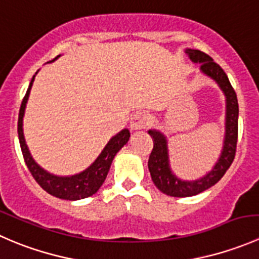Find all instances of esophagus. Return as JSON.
Segmentation results:
<instances>
[{"label": "esophagus", "mask_w": 259, "mask_h": 259, "mask_svg": "<svg viewBox=\"0 0 259 259\" xmlns=\"http://www.w3.org/2000/svg\"><path fill=\"white\" fill-rule=\"evenodd\" d=\"M150 124V117H149L148 114L143 113V111H138L133 115L132 117V129L134 130H140V129H145L148 125Z\"/></svg>", "instance_id": "1"}]
</instances>
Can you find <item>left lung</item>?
<instances>
[{
  "label": "left lung",
  "instance_id": "obj_1",
  "mask_svg": "<svg viewBox=\"0 0 259 259\" xmlns=\"http://www.w3.org/2000/svg\"><path fill=\"white\" fill-rule=\"evenodd\" d=\"M185 52L189 55V59L193 62H199L203 74L215 81L226 95V139H224L221 158L209 173L198 180L187 182V180L177 178L169 168L165 137L156 130H149V134L153 138L154 142L153 150H151L148 161L151 179H153L155 187L164 194L179 198L197 195L218 183L228 170L231 164L233 163L237 150V140H238V100H237V94L233 86L229 82L227 74L217 62L213 61L209 55L204 54L199 50L192 49L187 50Z\"/></svg>",
  "mask_w": 259,
  "mask_h": 259
}]
</instances>
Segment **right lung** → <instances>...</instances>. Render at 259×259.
<instances>
[{"label":"right lung","instance_id":"obj_1","mask_svg":"<svg viewBox=\"0 0 259 259\" xmlns=\"http://www.w3.org/2000/svg\"><path fill=\"white\" fill-rule=\"evenodd\" d=\"M55 60V59H54ZM52 60V61H54ZM33 79L31 80L30 86H28L26 95L23 98L22 103H21L20 113H18V124H17V132H18V140H20L21 151H22L23 159L27 165L28 170L32 174L36 182L38 183L44 190L49 193V194L54 195V197L61 198V199L66 200H77L83 199V198L91 197L95 194L99 190V188L103 185L105 182L106 176L109 173L111 163H113L114 156L116 155L117 151L122 148L127 143L130 138V133L127 129L121 130L119 134L111 138L110 142L106 144L104 150L101 151L100 155L98 156L95 161L89 166L86 170L82 173L76 174L72 177H56L52 174L48 173L44 170L40 165L35 163V160L31 156L30 151H28L27 145L25 143V138H23V130H22V119L23 114H25L26 103H27L28 95H30L31 86H32Z\"/></svg>","mask_w":259,"mask_h":259}]
</instances>
